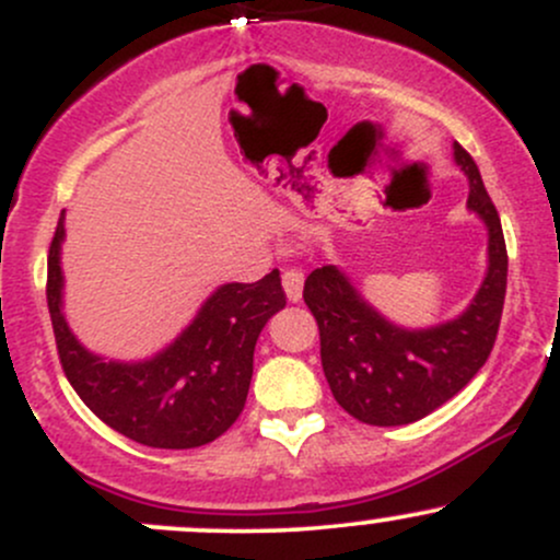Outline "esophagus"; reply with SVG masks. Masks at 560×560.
Listing matches in <instances>:
<instances>
[{"label": "esophagus", "mask_w": 560, "mask_h": 560, "mask_svg": "<svg viewBox=\"0 0 560 560\" xmlns=\"http://www.w3.org/2000/svg\"><path fill=\"white\" fill-rule=\"evenodd\" d=\"M281 284H284L289 302L302 300V284H305V276H302L298 268H289V271L281 273Z\"/></svg>", "instance_id": "esophagus-1"}]
</instances>
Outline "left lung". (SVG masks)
Listing matches in <instances>:
<instances>
[{"mask_svg": "<svg viewBox=\"0 0 560 560\" xmlns=\"http://www.w3.org/2000/svg\"><path fill=\"white\" fill-rule=\"evenodd\" d=\"M453 155L468 176V210L490 236L485 281L460 316L402 329L369 305L337 266L316 268L302 289L320 331V363L334 400L371 427H402L432 413L477 376L498 337L508 281L503 226L474 158L458 141Z\"/></svg>", "mask_w": 560, "mask_h": 560, "instance_id": "obj_1", "label": "left lung"}]
</instances>
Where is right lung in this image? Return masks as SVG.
Listing matches in <instances>:
<instances>
[{
  "mask_svg": "<svg viewBox=\"0 0 560 560\" xmlns=\"http://www.w3.org/2000/svg\"><path fill=\"white\" fill-rule=\"evenodd\" d=\"M66 213L47 262V305L70 387L107 427L147 447L208 445L240 419L262 326L287 305L279 271L255 284L218 287L195 320L147 361H105L83 347L62 313L60 249Z\"/></svg>",
  "mask_w": 560,
  "mask_h": 560,
  "instance_id": "add662e5",
  "label": "right lung"
}]
</instances>
